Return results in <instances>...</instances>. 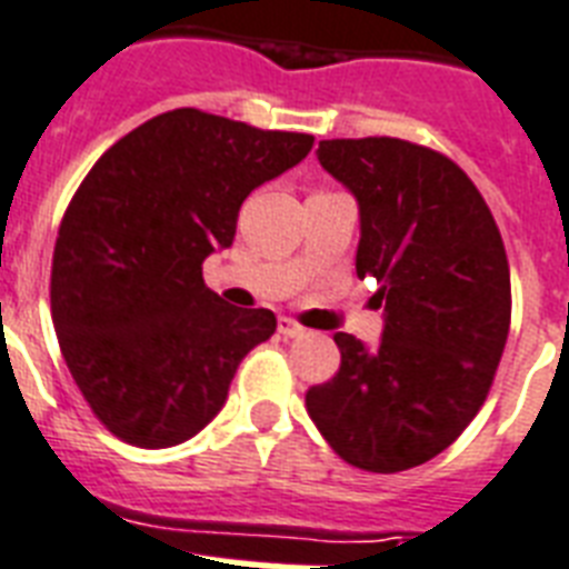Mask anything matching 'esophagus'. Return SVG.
I'll return each instance as SVG.
<instances>
[{"label":"esophagus","mask_w":569,"mask_h":569,"mask_svg":"<svg viewBox=\"0 0 569 569\" xmlns=\"http://www.w3.org/2000/svg\"><path fill=\"white\" fill-rule=\"evenodd\" d=\"M306 332L302 326L297 323V320H290V317H281L279 320V335L281 338H299V335Z\"/></svg>","instance_id":"1"}]
</instances>
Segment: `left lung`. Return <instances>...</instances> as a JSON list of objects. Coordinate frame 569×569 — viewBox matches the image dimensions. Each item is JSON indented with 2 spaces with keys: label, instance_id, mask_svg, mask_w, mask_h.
Here are the masks:
<instances>
[{
  "label": "left lung",
  "instance_id": "8db88e82",
  "mask_svg": "<svg viewBox=\"0 0 569 569\" xmlns=\"http://www.w3.org/2000/svg\"><path fill=\"white\" fill-rule=\"evenodd\" d=\"M317 160L359 201V279L380 284L377 350L335 332L341 368L306 391L332 451L395 475L442 453L490 395L510 332V267L469 174L427 144L323 139Z\"/></svg>",
  "mask_w": 569,
  "mask_h": 569
}]
</instances>
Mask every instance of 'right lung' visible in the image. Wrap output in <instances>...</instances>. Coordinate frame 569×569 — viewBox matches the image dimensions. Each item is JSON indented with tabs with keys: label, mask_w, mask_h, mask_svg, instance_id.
<instances>
[{
	"label": "right lung",
	"mask_w": 569,
	"mask_h": 569,
	"mask_svg": "<svg viewBox=\"0 0 569 569\" xmlns=\"http://www.w3.org/2000/svg\"><path fill=\"white\" fill-rule=\"evenodd\" d=\"M311 148L308 133L171 109L79 183L56 237L50 308L70 377L109 433L169 448L222 409L276 315L228 306L201 263L231 246L246 196Z\"/></svg>",
	"instance_id": "obj_1"
}]
</instances>
